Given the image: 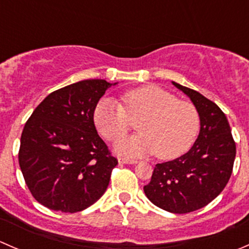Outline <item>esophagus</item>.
I'll list each match as a JSON object with an SVG mask.
<instances>
[{"instance_id":"34e87169","label":"esophagus","mask_w":249,"mask_h":249,"mask_svg":"<svg viewBox=\"0 0 249 249\" xmlns=\"http://www.w3.org/2000/svg\"><path fill=\"white\" fill-rule=\"evenodd\" d=\"M118 161H119V164H137V160L126 159V158H119Z\"/></svg>"}]
</instances>
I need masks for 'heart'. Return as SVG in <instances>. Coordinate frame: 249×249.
Segmentation results:
<instances>
[{"mask_svg": "<svg viewBox=\"0 0 249 249\" xmlns=\"http://www.w3.org/2000/svg\"><path fill=\"white\" fill-rule=\"evenodd\" d=\"M140 120L139 122L138 120ZM138 121L140 134L121 140ZM97 131L107 141H117L115 152L126 157L155 154L171 160L187 153L200 130V115L193 104L155 85H144L123 95V105L104 99L94 110Z\"/></svg>", "mask_w": 249, "mask_h": 249, "instance_id": "obj_1", "label": "heart"}]
</instances>
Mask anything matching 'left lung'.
Wrapping results in <instances>:
<instances>
[{
    "label": "left lung",
    "mask_w": 249,
    "mask_h": 249,
    "mask_svg": "<svg viewBox=\"0 0 249 249\" xmlns=\"http://www.w3.org/2000/svg\"><path fill=\"white\" fill-rule=\"evenodd\" d=\"M172 84L199 112V136L182 157L155 165L143 190L155 206L182 214L205 207L223 192L232 172L236 144L227 117L214 102L178 83Z\"/></svg>",
    "instance_id": "obj_1"
}]
</instances>
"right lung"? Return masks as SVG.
I'll use <instances>...</instances> for the list:
<instances>
[{
    "label": "right lung",
    "mask_w": 249,
    "mask_h": 249,
    "mask_svg": "<svg viewBox=\"0 0 249 249\" xmlns=\"http://www.w3.org/2000/svg\"><path fill=\"white\" fill-rule=\"evenodd\" d=\"M114 84L87 79L55 90L34 110L20 139L19 165L32 196L74 213L106 192L118 165L94 124V110Z\"/></svg>",
    "instance_id": "add662e5"
}]
</instances>
